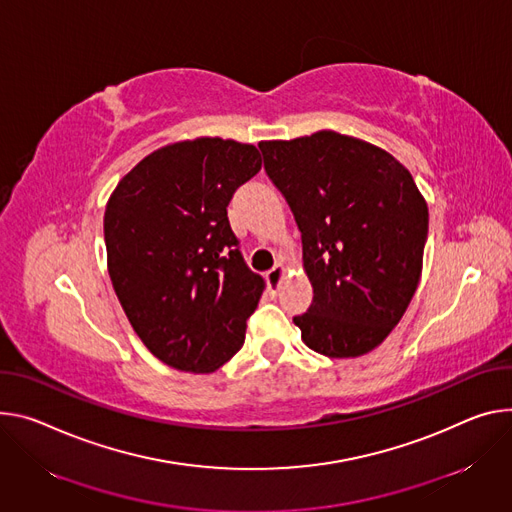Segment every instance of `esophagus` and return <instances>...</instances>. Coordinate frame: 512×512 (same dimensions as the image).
<instances>
[{"label":"esophagus","instance_id":"1","mask_svg":"<svg viewBox=\"0 0 512 512\" xmlns=\"http://www.w3.org/2000/svg\"><path fill=\"white\" fill-rule=\"evenodd\" d=\"M286 273V265L284 263H275L269 271H267V284L273 292L280 290V284H282V277Z\"/></svg>","mask_w":512,"mask_h":512}]
</instances>
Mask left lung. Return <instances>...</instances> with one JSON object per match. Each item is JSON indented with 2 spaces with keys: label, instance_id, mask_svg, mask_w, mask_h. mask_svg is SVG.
I'll return each mask as SVG.
<instances>
[{
  "label": "left lung",
  "instance_id": "1",
  "mask_svg": "<svg viewBox=\"0 0 512 512\" xmlns=\"http://www.w3.org/2000/svg\"><path fill=\"white\" fill-rule=\"evenodd\" d=\"M259 149L302 235L314 292L294 316L302 341L335 359L378 347L421 280L429 208L412 175L390 153L333 130Z\"/></svg>",
  "mask_w": 512,
  "mask_h": 512
}]
</instances>
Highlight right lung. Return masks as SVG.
Returning <instances> with one entry per match:
<instances>
[{"instance_id":"obj_1","label":"right lung","mask_w":512,"mask_h":512,"mask_svg":"<svg viewBox=\"0 0 512 512\" xmlns=\"http://www.w3.org/2000/svg\"><path fill=\"white\" fill-rule=\"evenodd\" d=\"M261 169L253 145L196 138L163 147L116 185L104 214L114 292L147 349L204 374L245 343L265 290L226 206Z\"/></svg>"}]
</instances>
